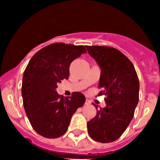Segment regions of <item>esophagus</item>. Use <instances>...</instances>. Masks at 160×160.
I'll return each mask as SVG.
<instances>
[{"label":"esophagus","mask_w":160,"mask_h":160,"mask_svg":"<svg viewBox=\"0 0 160 160\" xmlns=\"http://www.w3.org/2000/svg\"><path fill=\"white\" fill-rule=\"evenodd\" d=\"M90 103H91V101L87 99V100H86V101H85V104L86 105H89V104H90Z\"/></svg>","instance_id":"34e87169"}]
</instances>
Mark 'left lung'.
<instances>
[{"label": "left lung", "instance_id": "1", "mask_svg": "<svg viewBox=\"0 0 160 160\" xmlns=\"http://www.w3.org/2000/svg\"><path fill=\"white\" fill-rule=\"evenodd\" d=\"M101 68L98 96L104 95V108L88 122V132L95 141L110 143L125 132L139 102V81L135 67L120 51L107 46H86Z\"/></svg>", "mask_w": 160, "mask_h": 160}]
</instances>
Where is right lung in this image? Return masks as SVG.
Wrapping results in <instances>:
<instances>
[{
  "mask_svg": "<svg viewBox=\"0 0 160 160\" xmlns=\"http://www.w3.org/2000/svg\"><path fill=\"white\" fill-rule=\"evenodd\" d=\"M86 52L82 45L54 43L39 50L29 60L22 80L23 104L32 128L41 136H63L71 118L85 103V96L75 92L70 97L57 92V84L68 79L69 66Z\"/></svg>",
  "mask_w": 160,
  "mask_h": 160,
  "instance_id": "1",
  "label": "right lung"
}]
</instances>
